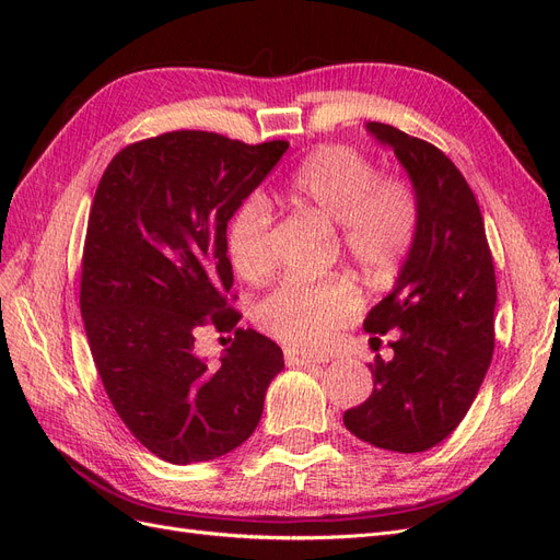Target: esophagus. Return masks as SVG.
<instances>
[{"label": "esophagus", "mask_w": 560, "mask_h": 560, "mask_svg": "<svg viewBox=\"0 0 560 560\" xmlns=\"http://www.w3.org/2000/svg\"><path fill=\"white\" fill-rule=\"evenodd\" d=\"M284 362L287 366H311V364H325L327 358L325 354L303 352L299 348H284Z\"/></svg>", "instance_id": "34e87169"}]
</instances>
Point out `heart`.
I'll return each mask as SVG.
<instances>
[{"label": "heart", "instance_id": "1", "mask_svg": "<svg viewBox=\"0 0 560 560\" xmlns=\"http://www.w3.org/2000/svg\"><path fill=\"white\" fill-rule=\"evenodd\" d=\"M292 196L331 224L341 226L348 257L371 276H385L406 259L418 231V196L399 177H378L374 161L346 144L311 154L290 182ZM270 206L261 196L241 202L229 224V254L245 280L273 268ZM362 299L346 278L278 282L254 308L259 325L280 341L315 348L354 317Z\"/></svg>", "mask_w": 560, "mask_h": 560}]
</instances>
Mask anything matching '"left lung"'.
<instances>
[{
  "label": "left lung",
  "mask_w": 560,
  "mask_h": 560,
  "mask_svg": "<svg viewBox=\"0 0 560 560\" xmlns=\"http://www.w3.org/2000/svg\"><path fill=\"white\" fill-rule=\"evenodd\" d=\"M366 132L409 175L418 231L393 292L364 319L369 334L399 331L395 358L369 364L374 393L343 422L376 448L420 453L460 425L483 383L495 348V266L479 202L444 151L387 124L369 121Z\"/></svg>",
  "instance_id": "left-lung-1"
}]
</instances>
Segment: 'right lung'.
<instances>
[{
	"instance_id": "right-lung-1",
	"label": "right lung",
	"mask_w": 560,
	"mask_h": 560,
	"mask_svg": "<svg viewBox=\"0 0 560 560\" xmlns=\"http://www.w3.org/2000/svg\"><path fill=\"white\" fill-rule=\"evenodd\" d=\"M287 149L175 130L118 151L97 184L81 261L83 327L118 418L173 465L238 448L284 366L280 346L254 329H236L217 368L192 343L200 326L238 325L226 303V226Z\"/></svg>"
}]
</instances>
